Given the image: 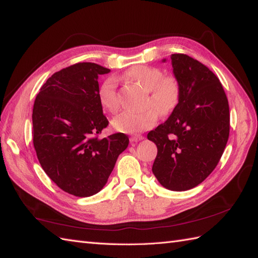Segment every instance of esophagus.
<instances>
[{
    "instance_id": "1",
    "label": "esophagus",
    "mask_w": 258,
    "mask_h": 258,
    "mask_svg": "<svg viewBox=\"0 0 258 258\" xmlns=\"http://www.w3.org/2000/svg\"><path fill=\"white\" fill-rule=\"evenodd\" d=\"M143 139H144V137L142 135H132L130 137V141H131V143H136L139 141H142Z\"/></svg>"
}]
</instances>
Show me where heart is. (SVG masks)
Returning <instances> with one entry per match:
<instances>
[{
	"label": "heart",
	"instance_id": "b5f03b06",
	"mask_svg": "<svg viewBox=\"0 0 258 258\" xmlns=\"http://www.w3.org/2000/svg\"><path fill=\"white\" fill-rule=\"evenodd\" d=\"M124 76L148 91L145 106L151 107L142 112H122L111 122L115 131L127 134L141 133L154 126L157 113L161 116H167L178 106L181 98V86L176 77L164 76L160 69L145 64L132 67ZM98 97L105 111L115 113L119 106L115 79L107 78L102 82Z\"/></svg>",
	"mask_w": 258,
	"mask_h": 258
}]
</instances>
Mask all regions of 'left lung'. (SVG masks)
<instances>
[{
	"mask_svg": "<svg viewBox=\"0 0 258 258\" xmlns=\"http://www.w3.org/2000/svg\"><path fill=\"white\" fill-rule=\"evenodd\" d=\"M170 58L181 98L147 139L157 146L152 170L159 183L184 191L201 183L217 167L229 140L230 110L223 87L210 69L183 53Z\"/></svg>",
	"mask_w": 258,
	"mask_h": 258,
	"instance_id": "1",
	"label": "left lung"
}]
</instances>
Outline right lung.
Returning <instances> with one entry per match:
<instances>
[{"label":"right lung","mask_w":258,"mask_h":258,"mask_svg":"<svg viewBox=\"0 0 258 258\" xmlns=\"http://www.w3.org/2000/svg\"><path fill=\"white\" fill-rule=\"evenodd\" d=\"M110 71L93 62L73 64L53 74L35 99L33 143L40 166L59 188L76 197L98 194L128 146L123 133L98 137L109 125L98 79Z\"/></svg>","instance_id":"1"}]
</instances>
